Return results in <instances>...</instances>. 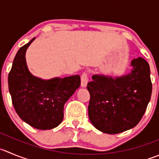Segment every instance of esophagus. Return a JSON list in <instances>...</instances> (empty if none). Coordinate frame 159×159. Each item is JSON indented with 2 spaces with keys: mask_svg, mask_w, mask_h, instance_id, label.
<instances>
[{
  "mask_svg": "<svg viewBox=\"0 0 159 159\" xmlns=\"http://www.w3.org/2000/svg\"><path fill=\"white\" fill-rule=\"evenodd\" d=\"M81 87L84 88L87 86L88 84V74L87 72H84L81 76Z\"/></svg>",
  "mask_w": 159,
  "mask_h": 159,
  "instance_id": "34e87169",
  "label": "esophagus"
}]
</instances>
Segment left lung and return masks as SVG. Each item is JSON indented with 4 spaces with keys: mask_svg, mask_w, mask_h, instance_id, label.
Here are the masks:
<instances>
[{
    "mask_svg": "<svg viewBox=\"0 0 159 159\" xmlns=\"http://www.w3.org/2000/svg\"><path fill=\"white\" fill-rule=\"evenodd\" d=\"M131 66V73L126 76L93 75L88 83L89 119L103 133L116 134L133 128L145 112L152 92L150 67L141 57L134 59Z\"/></svg>",
    "mask_w": 159,
    "mask_h": 159,
    "instance_id": "left-lung-1",
    "label": "left lung"
}]
</instances>
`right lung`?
<instances>
[{
    "label": "right lung",
    "mask_w": 159,
    "mask_h": 159,
    "mask_svg": "<svg viewBox=\"0 0 159 159\" xmlns=\"http://www.w3.org/2000/svg\"><path fill=\"white\" fill-rule=\"evenodd\" d=\"M18 50L8 74L12 104L20 118L34 128L47 130L57 127L64 118L66 102L81 84L78 75L42 80L31 75L25 52L31 43Z\"/></svg>",
    "instance_id": "1"
}]
</instances>
